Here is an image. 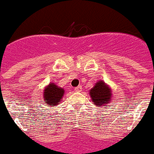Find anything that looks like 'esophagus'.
<instances>
[{
    "label": "esophagus",
    "instance_id": "esophagus-1",
    "mask_svg": "<svg viewBox=\"0 0 154 154\" xmlns=\"http://www.w3.org/2000/svg\"><path fill=\"white\" fill-rule=\"evenodd\" d=\"M81 89H82V86L79 85L78 87H76V88H75V91H78V92H79V91H80V90H81Z\"/></svg>",
    "mask_w": 154,
    "mask_h": 154
}]
</instances>
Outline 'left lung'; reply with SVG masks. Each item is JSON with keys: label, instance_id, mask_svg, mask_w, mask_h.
<instances>
[{"label": "left lung", "instance_id": "left-lung-1", "mask_svg": "<svg viewBox=\"0 0 154 154\" xmlns=\"http://www.w3.org/2000/svg\"><path fill=\"white\" fill-rule=\"evenodd\" d=\"M89 94L92 98L93 103L95 105H103L108 103L113 99L111 90L103 81L96 83L94 87L91 89Z\"/></svg>", "mask_w": 154, "mask_h": 154}]
</instances>
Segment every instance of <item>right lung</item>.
I'll return each mask as SVG.
<instances>
[{"instance_id": "obj_1", "label": "right lung", "mask_w": 154, "mask_h": 154, "mask_svg": "<svg viewBox=\"0 0 154 154\" xmlns=\"http://www.w3.org/2000/svg\"><path fill=\"white\" fill-rule=\"evenodd\" d=\"M65 90L58 87L54 84H50L44 90V99L45 104H48L49 106H54L56 104H59L62 97L64 95Z\"/></svg>"}]
</instances>
